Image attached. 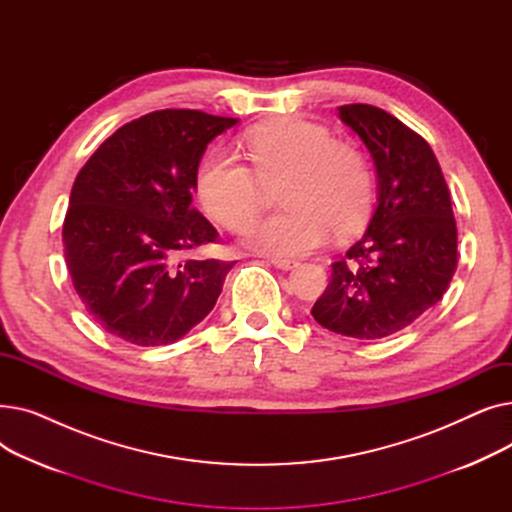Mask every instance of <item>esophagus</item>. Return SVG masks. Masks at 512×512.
Masks as SVG:
<instances>
[{"label":"esophagus","mask_w":512,"mask_h":512,"mask_svg":"<svg viewBox=\"0 0 512 512\" xmlns=\"http://www.w3.org/2000/svg\"><path fill=\"white\" fill-rule=\"evenodd\" d=\"M267 261H270L274 267H278V270H292V267L299 265V261L286 259V257H272V259H267Z\"/></svg>","instance_id":"1"}]
</instances>
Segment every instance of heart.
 <instances>
[{
  "label": "heart",
  "instance_id": "heart-1",
  "mask_svg": "<svg viewBox=\"0 0 512 512\" xmlns=\"http://www.w3.org/2000/svg\"><path fill=\"white\" fill-rule=\"evenodd\" d=\"M247 164L222 149L197 168L205 211L228 230L245 228L265 201V186L280 184L284 211L251 224L245 242L265 255L297 257L324 245L332 230L359 232L373 207V174L365 155L334 141L326 126L284 116L245 137Z\"/></svg>",
  "mask_w": 512,
  "mask_h": 512
}]
</instances>
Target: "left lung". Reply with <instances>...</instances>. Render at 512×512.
<instances>
[{
  "label": "left lung",
  "instance_id": "1",
  "mask_svg": "<svg viewBox=\"0 0 512 512\" xmlns=\"http://www.w3.org/2000/svg\"><path fill=\"white\" fill-rule=\"evenodd\" d=\"M378 172V207L365 234L332 263L311 315L330 332L380 340L434 307L454 276L456 222L438 159L427 141L367 103L338 107Z\"/></svg>",
  "mask_w": 512,
  "mask_h": 512
}]
</instances>
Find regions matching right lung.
<instances>
[{
  "instance_id": "obj_1",
  "label": "right lung",
  "mask_w": 512,
  "mask_h": 512,
  "mask_svg": "<svg viewBox=\"0 0 512 512\" xmlns=\"http://www.w3.org/2000/svg\"><path fill=\"white\" fill-rule=\"evenodd\" d=\"M236 122L151 112L118 128L78 172L64 255L76 294L105 332L137 346L170 344L218 301L234 261L184 253L218 240L193 191L207 145Z\"/></svg>"
}]
</instances>
